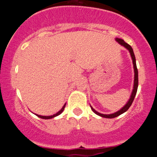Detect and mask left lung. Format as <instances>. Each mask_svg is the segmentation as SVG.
I'll list each match as a JSON object with an SVG mask.
<instances>
[{
  "instance_id": "1",
  "label": "left lung",
  "mask_w": 157,
  "mask_h": 157,
  "mask_svg": "<svg viewBox=\"0 0 157 157\" xmlns=\"http://www.w3.org/2000/svg\"><path fill=\"white\" fill-rule=\"evenodd\" d=\"M115 40H116L117 42H118V44H120V45H121V46H124V47H125L126 49L128 50V52H130L131 59H132L133 65H134V86H133L132 92H131V94L130 96V98H129L128 101L127 102V103H126L125 105H124L121 109H120L119 111H117V112H114L113 113H110V114H103V113L97 112L96 110L93 109L92 106L90 105V106H91V110H92V111L95 113H96V114L98 115V116H100V117H104V118H109V119L117 117L120 116V114H122V113H125V111H128V109L130 108V106L131 105V104H132L133 101H134V97H135V96H136V91H137V88H138V70H137V68H136V58H135V55H134V51H133V48H131V46H130V45L126 44V43L122 39L117 38V37H116Z\"/></svg>"
}]
</instances>
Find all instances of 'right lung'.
Wrapping results in <instances>:
<instances>
[{"label": "right lung", "instance_id": "1", "mask_svg": "<svg viewBox=\"0 0 157 157\" xmlns=\"http://www.w3.org/2000/svg\"><path fill=\"white\" fill-rule=\"evenodd\" d=\"M66 103L64 104V105L63 106V108L60 110V111H57V113H55V114H53V115H50V116H42V115H38V114H36V113H35V114L36 115V116L38 117L42 118V119H45V120H48V119L54 118V117H57V116H58V115H60V113H62L65 107H66Z\"/></svg>", "mask_w": 157, "mask_h": 157}]
</instances>
